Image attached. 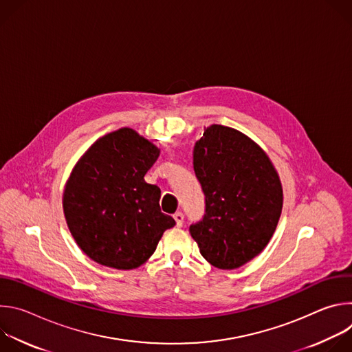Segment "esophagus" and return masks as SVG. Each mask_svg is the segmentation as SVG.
<instances>
[{"instance_id": "obj_1", "label": "esophagus", "mask_w": 352, "mask_h": 352, "mask_svg": "<svg viewBox=\"0 0 352 352\" xmlns=\"http://www.w3.org/2000/svg\"><path fill=\"white\" fill-rule=\"evenodd\" d=\"M174 220H175V223H177V227H181L182 223H184V214H182L181 212H177V213L174 214Z\"/></svg>"}]
</instances>
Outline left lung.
<instances>
[{
  "label": "left lung",
  "instance_id": "8db88e82",
  "mask_svg": "<svg viewBox=\"0 0 352 352\" xmlns=\"http://www.w3.org/2000/svg\"><path fill=\"white\" fill-rule=\"evenodd\" d=\"M193 170L206 213L189 232L210 265L238 269L256 258L276 231L283 209L280 177L256 142L217 124L195 143Z\"/></svg>",
  "mask_w": 352,
  "mask_h": 352
}]
</instances>
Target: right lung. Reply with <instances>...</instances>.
<instances>
[{"label": "right lung", "mask_w": 352, "mask_h": 352, "mask_svg": "<svg viewBox=\"0 0 352 352\" xmlns=\"http://www.w3.org/2000/svg\"><path fill=\"white\" fill-rule=\"evenodd\" d=\"M159 156L156 144L132 128H121L97 139L72 168L63 193L64 216L91 261L136 269L175 226L160 210V188L144 181Z\"/></svg>", "instance_id": "right-lung-1"}]
</instances>
